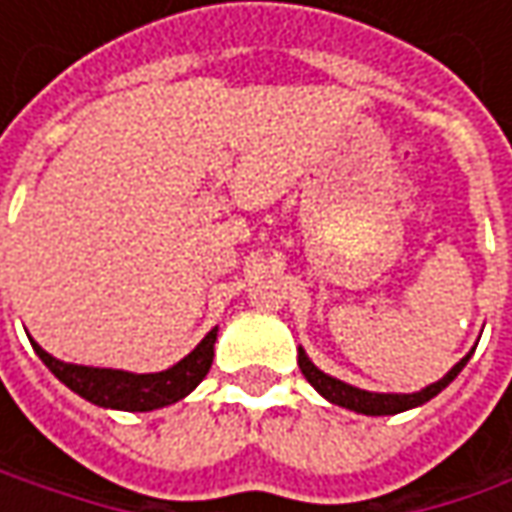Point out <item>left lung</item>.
<instances>
[{"instance_id":"obj_1","label":"left lung","mask_w":512,"mask_h":512,"mask_svg":"<svg viewBox=\"0 0 512 512\" xmlns=\"http://www.w3.org/2000/svg\"><path fill=\"white\" fill-rule=\"evenodd\" d=\"M473 350H476V347H473ZM473 350L464 356L462 362L453 364L439 382L427 384V387L416 390V393H370V390H362V387H353V384L342 382V379H336V376H327L325 370H319L316 364L310 362L305 347H299V367H302L307 382L313 384L330 404H339V407H347V410H353V413H364V416H396V413H404V410L422 407V404L430 402L433 396H439L444 387L462 373V367L470 362Z\"/></svg>"}]
</instances>
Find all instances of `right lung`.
<instances>
[{"instance_id":"add662e5","label":"right lung","mask_w":512,"mask_h":512,"mask_svg":"<svg viewBox=\"0 0 512 512\" xmlns=\"http://www.w3.org/2000/svg\"><path fill=\"white\" fill-rule=\"evenodd\" d=\"M219 336V327H213L202 342L187 353L182 362L159 373H130L113 367H88V364L59 362L30 339L36 356L48 364V370L59 382L79 393L90 404L108 407V410H128V413H148L185 399L196 390L213 364V344Z\"/></svg>"}]
</instances>
